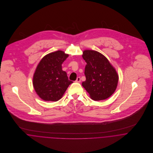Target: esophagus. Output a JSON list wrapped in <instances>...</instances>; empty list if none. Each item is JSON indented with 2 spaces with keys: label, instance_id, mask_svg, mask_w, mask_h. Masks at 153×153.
<instances>
[{
  "label": "esophagus",
  "instance_id": "1",
  "mask_svg": "<svg viewBox=\"0 0 153 153\" xmlns=\"http://www.w3.org/2000/svg\"><path fill=\"white\" fill-rule=\"evenodd\" d=\"M76 82H81V78L80 77H78L76 79Z\"/></svg>",
  "mask_w": 153,
  "mask_h": 153
}]
</instances>
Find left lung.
<instances>
[{
    "label": "left lung",
    "instance_id": "1",
    "mask_svg": "<svg viewBox=\"0 0 153 153\" xmlns=\"http://www.w3.org/2000/svg\"><path fill=\"white\" fill-rule=\"evenodd\" d=\"M82 58L87 63L84 72L86 81L82 82V87L93 100L108 98L115 92L118 82L115 68L105 56L95 51H84Z\"/></svg>",
    "mask_w": 153,
    "mask_h": 153
}]
</instances>
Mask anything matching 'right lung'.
Segmentation results:
<instances>
[{
    "label": "right lung",
    "instance_id": "right-lung-1",
    "mask_svg": "<svg viewBox=\"0 0 153 153\" xmlns=\"http://www.w3.org/2000/svg\"><path fill=\"white\" fill-rule=\"evenodd\" d=\"M68 56L62 51L52 52L45 55L37 66L33 85L36 94L44 101H58L73 82L62 69V64Z\"/></svg>",
    "mask_w": 153,
    "mask_h": 153
}]
</instances>
